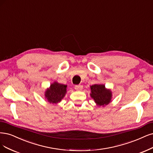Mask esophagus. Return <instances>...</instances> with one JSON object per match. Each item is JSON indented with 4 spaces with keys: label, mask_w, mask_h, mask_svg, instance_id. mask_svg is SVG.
<instances>
[{
    "label": "esophagus",
    "mask_w": 153,
    "mask_h": 153,
    "mask_svg": "<svg viewBox=\"0 0 153 153\" xmlns=\"http://www.w3.org/2000/svg\"><path fill=\"white\" fill-rule=\"evenodd\" d=\"M75 88L76 89V91H80L83 88V86L81 85H75Z\"/></svg>",
    "instance_id": "obj_1"
}]
</instances>
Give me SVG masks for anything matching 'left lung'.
I'll return each mask as SVG.
<instances>
[{"label":"left lung","instance_id":"1","mask_svg":"<svg viewBox=\"0 0 153 153\" xmlns=\"http://www.w3.org/2000/svg\"><path fill=\"white\" fill-rule=\"evenodd\" d=\"M91 96L97 106H104L111 101L112 92L103 84H95L91 86Z\"/></svg>","mask_w":153,"mask_h":153}]
</instances>
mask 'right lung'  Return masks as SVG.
<instances>
[{
	"label": "right lung",
	"instance_id": "add662e5",
	"mask_svg": "<svg viewBox=\"0 0 153 153\" xmlns=\"http://www.w3.org/2000/svg\"><path fill=\"white\" fill-rule=\"evenodd\" d=\"M67 85L54 82L45 92V97L47 101L52 104H57L65 97Z\"/></svg>",
	"mask_w": 153,
	"mask_h": 153
}]
</instances>
